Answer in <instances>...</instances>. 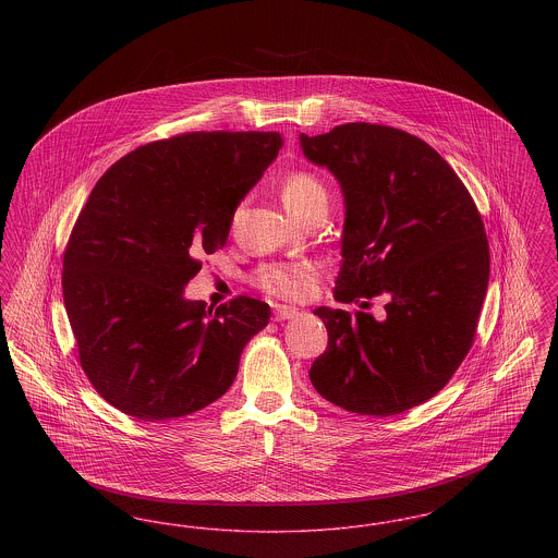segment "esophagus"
<instances>
[{
	"instance_id": "obj_1",
	"label": "esophagus",
	"mask_w": 558,
	"mask_h": 558,
	"mask_svg": "<svg viewBox=\"0 0 558 558\" xmlns=\"http://www.w3.org/2000/svg\"><path fill=\"white\" fill-rule=\"evenodd\" d=\"M296 316V310L294 307H289V305H278L276 310H274V319L276 322H284V319H291Z\"/></svg>"
}]
</instances>
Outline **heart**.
<instances>
[{
  "label": "heart",
  "instance_id": "b5f03b06",
  "mask_svg": "<svg viewBox=\"0 0 558 558\" xmlns=\"http://www.w3.org/2000/svg\"><path fill=\"white\" fill-rule=\"evenodd\" d=\"M282 203L292 217L301 219L319 203H328V192L316 175L296 171L282 184ZM316 280L318 274L310 264L262 267L255 278L259 289L282 299H303L312 294L316 289Z\"/></svg>",
  "mask_w": 558,
  "mask_h": 558
}]
</instances>
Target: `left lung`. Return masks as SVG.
Returning <instances> with one entry per match:
<instances>
[{
	"instance_id": "1",
	"label": "left lung",
	"mask_w": 558,
	"mask_h": 558,
	"mask_svg": "<svg viewBox=\"0 0 558 558\" xmlns=\"http://www.w3.org/2000/svg\"><path fill=\"white\" fill-rule=\"evenodd\" d=\"M299 146L343 192L335 299L387 303L383 319L314 312L328 347L312 364V385L347 412H405L441 391L473 345L489 282L481 215L450 165L416 135L347 123L301 133Z\"/></svg>"
}]
</instances>
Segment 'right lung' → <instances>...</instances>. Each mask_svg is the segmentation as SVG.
Listing matches in <instances>:
<instances>
[{"label":"right lung","mask_w":558,"mask_h":558,"mask_svg":"<svg viewBox=\"0 0 558 558\" xmlns=\"http://www.w3.org/2000/svg\"><path fill=\"white\" fill-rule=\"evenodd\" d=\"M276 132H194L140 146L92 190L69 240L62 294L81 368L137 421L180 418L221 398L269 305L215 312L184 296L201 257L226 246L240 201L278 157Z\"/></svg>","instance_id":"add662e5"}]
</instances>
